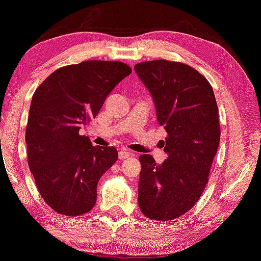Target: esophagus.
Segmentation results:
<instances>
[{
  "label": "esophagus",
  "mask_w": 261,
  "mask_h": 261,
  "mask_svg": "<svg viewBox=\"0 0 261 261\" xmlns=\"http://www.w3.org/2000/svg\"><path fill=\"white\" fill-rule=\"evenodd\" d=\"M131 155H132L131 151L126 150V149H121L120 151H118V159H121V160L127 159V158H129V156H131Z\"/></svg>",
  "instance_id": "esophagus-1"
}]
</instances>
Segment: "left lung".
I'll use <instances>...</instances> for the list:
<instances>
[{"label": "left lung", "mask_w": 261, "mask_h": 261, "mask_svg": "<svg viewBox=\"0 0 261 261\" xmlns=\"http://www.w3.org/2000/svg\"><path fill=\"white\" fill-rule=\"evenodd\" d=\"M135 70L168 134L162 164L149 154L139 156L138 204L149 219L172 220L196 204L209 180L220 140L215 93L203 75L177 61H145Z\"/></svg>", "instance_id": "1"}]
</instances>
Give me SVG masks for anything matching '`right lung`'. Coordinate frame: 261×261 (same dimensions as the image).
<instances>
[{
	"mask_svg": "<svg viewBox=\"0 0 261 261\" xmlns=\"http://www.w3.org/2000/svg\"><path fill=\"white\" fill-rule=\"evenodd\" d=\"M131 72L120 61H83L55 70L33 96L28 165L41 196L56 212L81 216L96 204L98 181L116 162L117 150L92 146L80 130Z\"/></svg>",
	"mask_w": 261,
	"mask_h": 261,
	"instance_id": "1",
	"label": "right lung"
}]
</instances>
